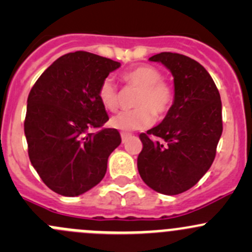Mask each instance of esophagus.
I'll return each instance as SVG.
<instances>
[{
	"label": "esophagus",
	"instance_id": "34e87169",
	"mask_svg": "<svg viewBox=\"0 0 252 252\" xmlns=\"http://www.w3.org/2000/svg\"><path fill=\"white\" fill-rule=\"evenodd\" d=\"M121 136H122V142H123V144H124V142H126V140H128L129 138H130L131 134H129V133H122Z\"/></svg>",
	"mask_w": 252,
	"mask_h": 252
}]
</instances>
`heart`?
I'll use <instances>...</instances> for the list:
<instances>
[{"instance_id":"heart-1","label":"heart","mask_w":252,"mask_h":252,"mask_svg":"<svg viewBox=\"0 0 252 252\" xmlns=\"http://www.w3.org/2000/svg\"><path fill=\"white\" fill-rule=\"evenodd\" d=\"M122 81L129 89L136 90L131 111L122 112L110 121L112 128L123 131L142 130L151 126L155 116L163 117L174 101L173 86L162 79L157 68L149 64L136 65L122 73ZM98 100L107 111L121 107L122 97L112 79L106 78L98 88Z\"/></svg>"}]
</instances>
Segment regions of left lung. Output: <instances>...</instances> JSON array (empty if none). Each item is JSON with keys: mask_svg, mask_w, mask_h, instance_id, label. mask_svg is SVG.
<instances>
[{"mask_svg": "<svg viewBox=\"0 0 252 252\" xmlns=\"http://www.w3.org/2000/svg\"><path fill=\"white\" fill-rule=\"evenodd\" d=\"M149 60L161 62L173 74L174 102L161 124L139 136L138 169L155 191L178 195L194 187L215 159L223 130L222 102L213 79L192 58L161 52Z\"/></svg>", "mask_w": 252, "mask_h": 252, "instance_id": "obj_1", "label": "left lung"}]
</instances>
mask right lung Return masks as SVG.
I'll return each mask as SVG.
<instances>
[{
  "instance_id": "add662e5",
  "label": "right lung",
  "mask_w": 252,
  "mask_h": 252,
  "mask_svg": "<svg viewBox=\"0 0 252 252\" xmlns=\"http://www.w3.org/2000/svg\"><path fill=\"white\" fill-rule=\"evenodd\" d=\"M121 63L85 51L67 53L40 75L28 96L24 133L32 167L63 196H78L102 180L122 139L98 100V88ZM100 127L96 133L91 128Z\"/></svg>"
}]
</instances>
